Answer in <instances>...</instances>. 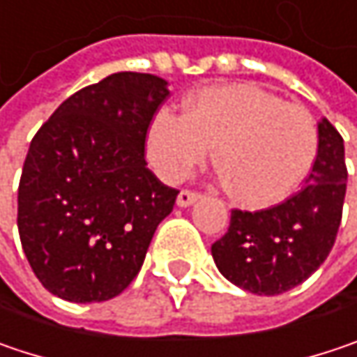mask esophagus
I'll list each match as a JSON object with an SVG mask.
<instances>
[{
	"mask_svg": "<svg viewBox=\"0 0 357 357\" xmlns=\"http://www.w3.org/2000/svg\"><path fill=\"white\" fill-rule=\"evenodd\" d=\"M199 199H201V192L183 189V191L178 192V197H176V203H178V207H189V205H192Z\"/></svg>",
	"mask_w": 357,
	"mask_h": 357,
	"instance_id": "obj_1",
	"label": "esophagus"
}]
</instances>
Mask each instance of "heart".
Wrapping results in <instances>:
<instances>
[{
    "label": "heart",
    "instance_id": "obj_1",
    "mask_svg": "<svg viewBox=\"0 0 357 357\" xmlns=\"http://www.w3.org/2000/svg\"><path fill=\"white\" fill-rule=\"evenodd\" d=\"M215 146L221 178L254 207L289 197L315 162L317 123L305 107L250 83L213 85L192 93L183 115H154L146 152L168 183L185 181Z\"/></svg>",
    "mask_w": 357,
    "mask_h": 357
}]
</instances>
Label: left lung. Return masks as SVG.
I'll use <instances>...</instances> for the list:
<instances>
[{
    "mask_svg": "<svg viewBox=\"0 0 357 357\" xmlns=\"http://www.w3.org/2000/svg\"><path fill=\"white\" fill-rule=\"evenodd\" d=\"M317 128L305 187L262 211L234 209L227 234L211 245L219 272L248 293L272 296L298 287L335 243L347 187L344 138L325 117Z\"/></svg>",
    "mask_w": 357,
    "mask_h": 357,
    "instance_id": "obj_1",
    "label": "left lung"
}]
</instances>
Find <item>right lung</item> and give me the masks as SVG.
Segmentation results:
<instances>
[{
	"label": "right lung",
	"mask_w": 357,
	"mask_h": 357,
	"mask_svg": "<svg viewBox=\"0 0 357 357\" xmlns=\"http://www.w3.org/2000/svg\"><path fill=\"white\" fill-rule=\"evenodd\" d=\"M165 79L114 73L77 91L32 138L17 189V229L42 287L70 303L109 301L136 278L176 201L146 166Z\"/></svg>",
	"instance_id": "obj_1"
}]
</instances>
